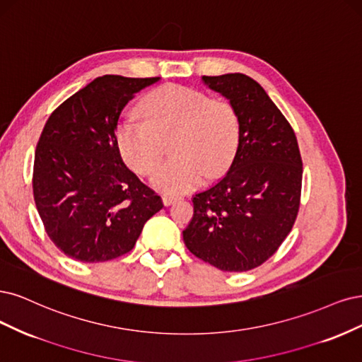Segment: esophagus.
<instances>
[{
  "label": "esophagus",
  "instance_id": "obj_1",
  "mask_svg": "<svg viewBox=\"0 0 362 362\" xmlns=\"http://www.w3.org/2000/svg\"><path fill=\"white\" fill-rule=\"evenodd\" d=\"M177 200H179V197H176V195H170V194L162 195V203H164L165 206H170V204H173L174 202H177Z\"/></svg>",
  "mask_w": 362,
  "mask_h": 362
}]
</instances>
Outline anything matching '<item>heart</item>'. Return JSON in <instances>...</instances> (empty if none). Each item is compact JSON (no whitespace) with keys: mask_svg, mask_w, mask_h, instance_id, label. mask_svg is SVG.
<instances>
[{"mask_svg":"<svg viewBox=\"0 0 362 362\" xmlns=\"http://www.w3.org/2000/svg\"><path fill=\"white\" fill-rule=\"evenodd\" d=\"M144 122H122L115 144L124 164L147 176L162 159V139H171L173 160L150 179L160 192L176 194L227 173L239 146V117L224 99L176 84L162 86L139 102Z\"/></svg>","mask_w":362,"mask_h":362,"instance_id":"obj_1","label":"heart"}]
</instances>
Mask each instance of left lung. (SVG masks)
I'll return each mask as SVG.
<instances>
[{
  "label": "left lung",
  "instance_id": "1",
  "mask_svg": "<svg viewBox=\"0 0 362 362\" xmlns=\"http://www.w3.org/2000/svg\"><path fill=\"white\" fill-rule=\"evenodd\" d=\"M235 107L239 146L226 176L194 195L183 242L195 257L245 272L272 257L293 227L302 186L296 135L263 87L243 74L203 76Z\"/></svg>",
  "mask_w": 362,
  "mask_h": 362
}]
</instances>
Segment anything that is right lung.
<instances>
[{
  "label": "right lung",
  "mask_w": 362,
  "mask_h": 362,
  "mask_svg": "<svg viewBox=\"0 0 362 362\" xmlns=\"http://www.w3.org/2000/svg\"><path fill=\"white\" fill-rule=\"evenodd\" d=\"M159 78L105 75L66 99L34 155L33 194L46 235L84 263L129 252L160 197L124 165L115 129L126 103Z\"/></svg>",
  "instance_id": "1"
}]
</instances>
